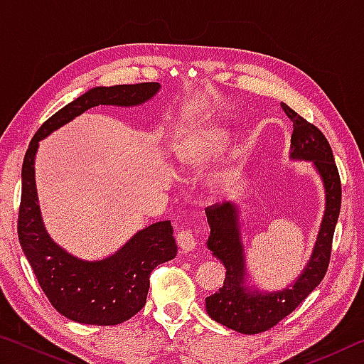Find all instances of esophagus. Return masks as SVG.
<instances>
[{"instance_id":"1","label":"esophagus","mask_w":364,"mask_h":364,"mask_svg":"<svg viewBox=\"0 0 364 364\" xmlns=\"http://www.w3.org/2000/svg\"><path fill=\"white\" fill-rule=\"evenodd\" d=\"M176 242H178V245H180V249L183 252L194 250L196 245H197L194 234H193V231H189V230H183L180 234H178Z\"/></svg>"}]
</instances>
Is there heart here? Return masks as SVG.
Returning <instances> with one entry per match:
<instances>
[{"instance_id": "b5f03b06", "label": "heart", "mask_w": 364, "mask_h": 364, "mask_svg": "<svg viewBox=\"0 0 364 364\" xmlns=\"http://www.w3.org/2000/svg\"><path fill=\"white\" fill-rule=\"evenodd\" d=\"M223 141H225V134L223 133H221V132H213L210 134V141H208V146L213 147V149H215V147H218L220 144H223Z\"/></svg>"}]
</instances>
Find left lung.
<instances>
[{
  "label": "left lung",
  "mask_w": 364,
  "mask_h": 364,
  "mask_svg": "<svg viewBox=\"0 0 364 364\" xmlns=\"http://www.w3.org/2000/svg\"><path fill=\"white\" fill-rule=\"evenodd\" d=\"M294 132L291 138V160L311 162L324 186V215L311 257L294 284L281 291H262L247 284V267L241 237L239 208L234 202H223L205 208L210 236L207 247L225 264L226 278L218 292L205 299V310L215 321L241 334H258L268 331L292 313L313 289L319 286L329 267L331 245L341 213V178L324 134L281 102Z\"/></svg>",
  "instance_id": "1"
}]
</instances>
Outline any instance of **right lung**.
Returning a JSON list of instances; mask_svg holds the SVG:
<instances>
[{
    "instance_id": "1",
    "label": "right lung",
    "mask_w": 364,
    "mask_h": 364,
    "mask_svg": "<svg viewBox=\"0 0 364 364\" xmlns=\"http://www.w3.org/2000/svg\"><path fill=\"white\" fill-rule=\"evenodd\" d=\"M160 83L96 86L67 104L35 133L22 165V197L17 232L23 254L43 292L60 315L93 326L120 324L141 310L149 291L151 271L176 257L170 220L157 221L128 239L102 260L72 255L49 236L43 223L35 184L40 141L96 106L134 107L152 100Z\"/></svg>"
}]
</instances>
